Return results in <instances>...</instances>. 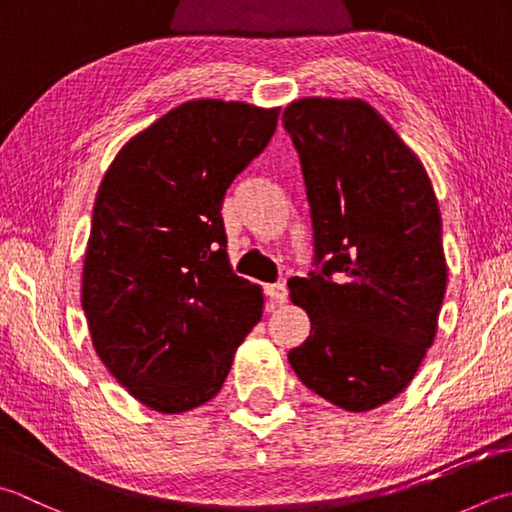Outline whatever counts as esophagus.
<instances>
[{"mask_svg": "<svg viewBox=\"0 0 512 512\" xmlns=\"http://www.w3.org/2000/svg\"><path fill=\"white\" fill-rule=\"evenodd\" d=\"M265 292H267L269 301H272V303H276V305H283V303H287V296H289V292H287V287H285L283 283L267 285V287H265Z\"/></svg>", "mask_w": 512, "mask_h": 512, "instance_id": "34e87169", "label": "esophagus"}]
</instances>
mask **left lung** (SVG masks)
<instances>
[{"mask_svg": "<svg viewBox=\"0 0 512 512\" xmlns=\"http://www.w3.org/2000/svg\"><path fill=\"white\" fill-rule=\"evenodd\" d=\"M283 122L323 260L321 272L287 283L312 325L287 359L318 397L368 412L408 388L435 343L448 281L435 189L365 100L301 98Z\"/></svg>", "mask_w": 512, "mask_h": 512, "instance_id": "1", "label": "left lung"}]
</instances>
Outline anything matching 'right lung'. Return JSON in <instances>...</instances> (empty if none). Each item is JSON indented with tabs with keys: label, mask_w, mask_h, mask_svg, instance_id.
Segmentation results:
<instances>
[{
	"label": "right lung",
	"mask_w": 512,
	"mask_h": 512,
	"mask_svg": "<svg viewBox=\"0 0 512 512\" xmlns=\"http://www.w3.org/2000/svg\"><path fill=\"white\" fill-rule=\"evenodd\" d=\"M278 113L189 100L136 133L104 173L82 310L100 361L142 406L180 414L214 399L263 316V287L231 272L220 209Z\"/></svg>",
	"instance_id": "add662e5"
}]
</instances>
